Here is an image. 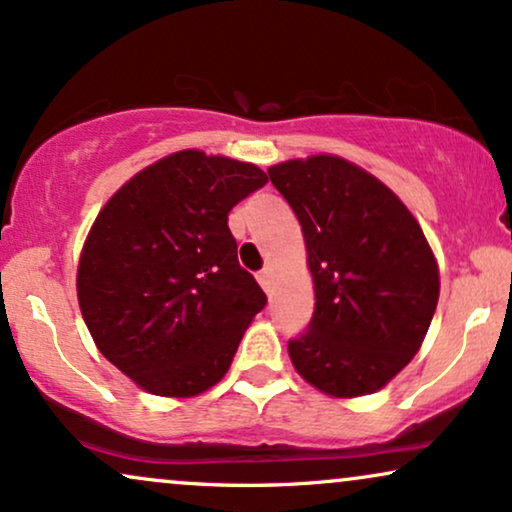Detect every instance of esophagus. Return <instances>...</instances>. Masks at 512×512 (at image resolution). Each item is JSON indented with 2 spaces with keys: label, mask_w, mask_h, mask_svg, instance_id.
I'll use <instances>...</instances> for the list:
<instances>
[{
  "label": "esophagus",
  "mask_w": 512,
  "mask_h": 512,
  "mask_svg": "<svg viewBox=\"0 0 512 512\" xmlns=\"http://www.w3.org/2000/svg\"><path fill=\"white\" fill-rule=\"evenodd\" d=\"M257 281H260V286L269 293V288H272V269H262V272L257 274Z\"/></svg>",
  "instance_id": "34e87169"
}]
</instances>
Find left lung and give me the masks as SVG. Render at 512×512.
<instances>
[{
	"instance_id": "1",
	"label": "left lung",
	"mask_w": 512,
	"mask_h": 512,
	"mask_svg": "<svg viewBox=\"0 0 512 512\" xmlns=\"http://www.w3.org/2000/svg\"><path fill=\"white\" fill-rule=\"evenodd\" d=\"M303 229L315 312L288 343L295 372L331 398L384 389L422 348L439 264L420 221L348 159L312 155L267 169Z\"/></svg>"
}]
</instances>
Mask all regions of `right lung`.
Segmentation results:
<instances>
[{"instance_id": "right-lung-1", "label": "right lung", "mask_w": 512, "mask_h": 512, "mask_svg": "<svg viewBox=\"0 0 512 512\" xmlns=\"http://www.w3.org/2000/svg\"><path fill=\"white\" fill-rule=\"evenodd\" d=\"M264 183L250 162L181 150L128 178L90 226L80 315L97 350L152 396L212 389L267 303L229 229L231 209Z\"/></svg>"}]
</instances>
